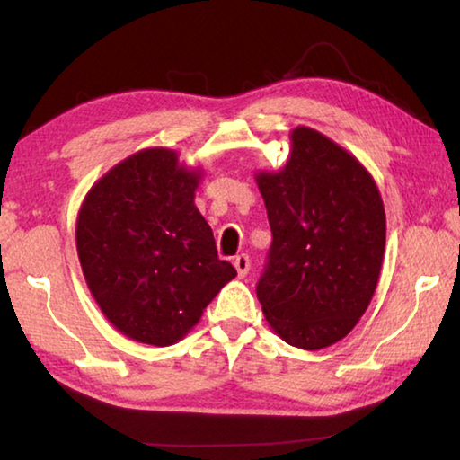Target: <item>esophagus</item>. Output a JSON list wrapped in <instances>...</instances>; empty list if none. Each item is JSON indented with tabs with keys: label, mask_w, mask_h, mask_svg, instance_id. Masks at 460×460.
<instances>
[{
	"label": "esophagus",
	"mask_w": 460,
	"mask_h": 460,
	"mask_svg": "<svg viewBox=\"0 0 460 460\" xmlns=\"http://www.w3.org/2000/svg\"><path fill=\"white\" fill-rule=\"evenodd\" d=\"M233 266H235V270H237V276H239V278H245V276L249 274V258H247L245 253L237 255V258L233 260Z\"/></svg>",
	"instance_id": "34e87169"
}]
</instances>
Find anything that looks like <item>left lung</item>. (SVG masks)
I'll return each instance as SVG.
<instances>
[{
	"instance_id": "left-lung-1",
	"label": "left lung",
	"mask_w": 460,
	"mask_h": 460,
	"mask_svg": "<svg viewBox=\"0 0 460 460\" xmlns=\"http://www.w3.org/2000/svg\"><path fill=\"white\" fill-rule=\"evenodd\" d=\"M290 144L284 168L255 172L274 235L258 300L279 339L318 351L345 339L376 294L385 208L369 170L331 137L298 126Z\"/></svg>"
}]
</instances>
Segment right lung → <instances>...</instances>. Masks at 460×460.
<instances>
[{"label": "right lung", "mask_w": 460, "mask_h": 460, "mask_svg": "<svg viewBox=\"0 0 460 460\" xmlns=\"http://www.w3.org/2000/svg\"><path fill=\"white\" fill-rule=\"evenodd\" d=\"M202 168L170 147H144L99 178L76 215V253L105 318L136 342L168 347L199 324L237 276L217 258L194 205Z\"/></svg>", "instance_id": "right-lung-1"}]
</instances>
